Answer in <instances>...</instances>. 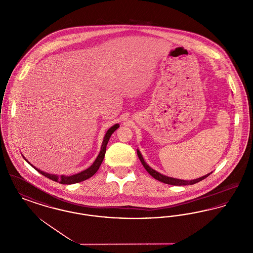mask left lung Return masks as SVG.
Returning <instances> with one entry per match:
<instances>
[{
	"label": "left lung",
	"instance_id": "obj_1",
	"mask_svg": "<svg viewBox=\"0 0 253 253\" xmlns=\"http://www.w3.org/2000/svg\"><path fill=\"white\" fill-rule=\"evenodd\" d=\"M137 152V156H138V158H139V160L141 161V163H142V165H143V167L146 169V170L154 177V178H156L157 180L160 181V182H163V183H165V184H169V185H173V186H185V185H193V184H195V183H197V182H199V181H202L203 179H205L206 177H208L211 173H209V174H206L204 176H202V177H200V178H197V179H193V180H181V179H177V178H172V177H169V176H166V175H163V174H161V173H159V172H157V170H155V169H153L151 168L149 165H147V163L145 162L144 159H143V157L141 156V154H140V152L137 150L136 151Z\"/></svg>",
	"mask_w": 253,
	"mask_h": 253
}]
</instances>
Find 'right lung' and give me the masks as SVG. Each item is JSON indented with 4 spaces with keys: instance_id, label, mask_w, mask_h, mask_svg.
<instances>
[{
    "instance_id": "right-lung-1",
    "label": "right lung",
    "mask_w": 253,
    "mask_h": 253,
    "mask_svg": "<svg viewBox=\"0 0 253 253\" xmlns=\"http://www.w3.org/2000/svg\"><path fill=\"white\" fill-rule=\"evenodd\" d=\"M119 127H120L119 124H115L113 127H111V128L109 129L107 132H106V134L104 135V138H103V142H102V145H101L100 152H99L98 156L96 157L95 162L91 165V167L86 169L84 171H81V172H79V173H77V174L70 175V176H65V175H60V176H58V175H55V174H50V173H46V172H44V171H42V170H40V169L35 168L33 165H31V166L35 169L36 170H38L40 173H42V175H44L45 177H47V178L51 179V180L55 181V182H59L60 184H67V185H68V184H75V183H79V182L86 180V179L92 177V176L96 173V171H97V169H99V167H100V165H101V163H102V161H103L104 156H105L106 146H107V143H108L109 138H110V136L112 135V133L115 132ZM24 159H25V158H24ZM25 160H26V159H25ZM26 161H27V160H26ZM27 162H28V161H27ZM28 163H29V162H28ZM29 164H30V163H29Z\"/></svg>"
}]
</instances>
